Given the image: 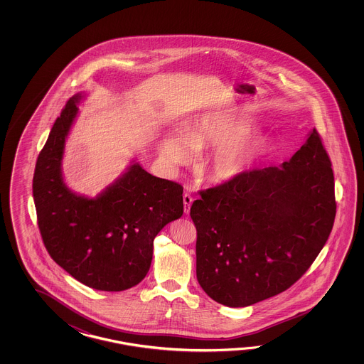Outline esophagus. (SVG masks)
I'll use <instances>...</instances> for the list:
<instances>
[{"label":"esophagus","instance_id":"34e87169","mask_svg":"<svg viewBox=\"0 0 364 364\" xmlns=\"http://www.w3.org/2000/svg\"><path fill=\"white\" fill-rule=\"evenodd\" d=\"M193 198L188 193L183 195V207H185V213L188 215L190 213V208H191V204H193Z\"/></svg>","mask_w":364,"mask_h":364}]
</instances>
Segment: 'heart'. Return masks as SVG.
<instances>
[{
    "instance_id": "heart-1",
    "label": "heart",
    "mask_w": 364,
    "mask_h": 364,
    "mask_svg": "<svg viewBox=\"0 0 364 364\" xmlns=\"http://www.w3.org/2000/svg\"><path fill=\"white\" fill-rule=\"evenodd\" d=\"M252 132V124L240 117L208 113L183 130L181 136L176 134L163 136L157 143V151L165 165L177 168L191 160V151L216 149L207 163L209 178L229 182L245 174L274 146L268 136L246 138Z\"/></svg>"
}]
</instances>
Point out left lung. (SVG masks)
<instances>
[{
    "label": "left lung",
    "instance_id": "1",
    "mask_svg": "<svg viewBox=\"0 0 364 364\" xmlns=\"http://www.w3.org/2000/svg\"><path fill=\"white\" fill-rule=\"evenodd\" d=\"M196 279L228 307H246L285 291L324 247L336 217L332 163L314 129L277 166L246 171L200 191Z\"/></svg>",
    "mask_w": 364,
    "mask_h": 364
}]
</instances>
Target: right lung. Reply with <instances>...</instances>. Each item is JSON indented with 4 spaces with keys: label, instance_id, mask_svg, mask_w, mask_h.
Returning a JSON list of instances; mask_svg holds the SVG:
<instances>
[{
    "label": "right lung",
    "instance_id": "right-lung-1",
    "mask_svg": "<svg viewBox=\"0 0 364 364\" xmlns=\"http://www.w3.org/2000/svg\"><path fill=\"white\" fill-rule=\"evenodd\" d=\"M82 99L77 93L66 102L38 157L32 183L38 225L50 257L74 279L122 291L146 277L156 235L183 215V188L132 161L96 198L73 193L61 165Z\"/></svg>",
    "mask_w": 364,
    "mask_h": 364
}]
</instances>
